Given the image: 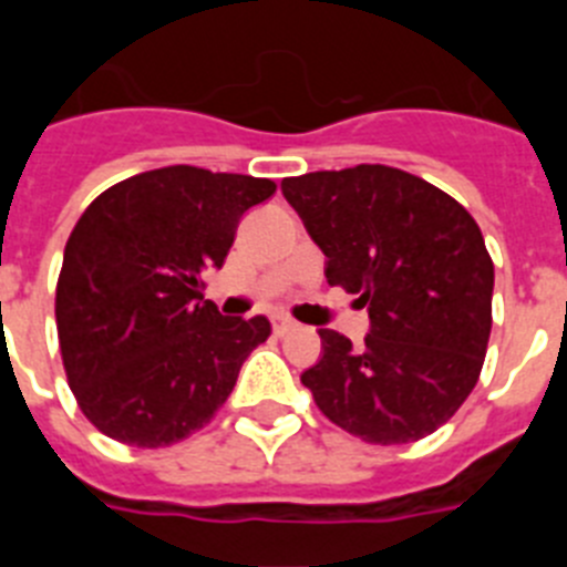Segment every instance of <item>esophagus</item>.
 <instances>
[{"label":"esophagus","mask_w":567,"mask_h":567,"mask_svg":"<svg viewBox=\"0 0 567 567\" xmlns=\"http://www.w3.org/2000/svg\"><path fill=\"white\" fill-rule=\"evenodd\" d=\"M272 329H275V334H278V338H284V334L295 332V329H298V323H295L292 318H284V315H278V318L272 320Z\"/></svg>","instance_id":"obj_1"}]
</instances>
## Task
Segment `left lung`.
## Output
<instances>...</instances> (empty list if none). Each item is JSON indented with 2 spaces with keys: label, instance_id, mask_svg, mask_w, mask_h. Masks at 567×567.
<instances>
[{
  "label": "left lung",
  "instance_id": "1",
  "mask_svg": "<svg viewBox=\"0 0 567 567\" xmlns=\"http://www.w3.org/2000/svg\"><path fill=\"white\" fill-rule=\"evenodd\" d=\"M280 189L327 255V280L358 295L363 346L320 329L300 374L334 425L365 443L423 440L454 417L483 372L494 260L468 209L385 164L284 178Z\"/></svg>",
  "mask_w": 567,
  "mask_h": 567
}]
</instances>
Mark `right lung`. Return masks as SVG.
Segmentation results:
<instances>
[{
  "instance_id": "obj_1",
  "label": "right lung",
  "mask_w": 567,
  "mask_h": 567,
  "mask_svg": "<svg viewBox=\"0 0 567 567\" xmlns=\"http://www.w3.org/2000/svg\"><path fill=\"white\" fill-rule=\"evenodd\" d=\"M272 193L269 178L175 164L84 209L64 247L56 329L70 392L99 432L162 449L227 403L272 327L224 318L204 300V272L224 267L240 215Z\"/></svg>"
}]
</instances>
